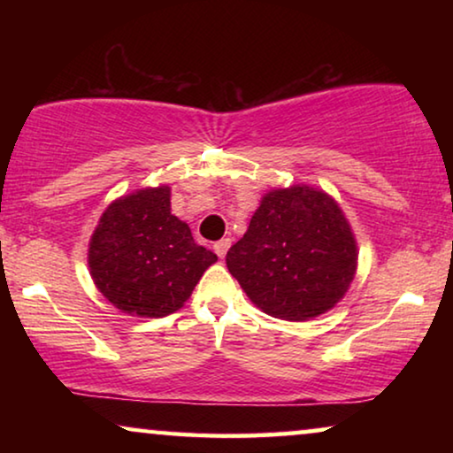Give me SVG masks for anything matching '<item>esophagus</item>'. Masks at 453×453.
Listing matches in <instances>:
<instances>
[{
	"label": "esophagus",
	"mask_w": 453,
	"mask_h": 453,
	"mask_svg": "<svg viewBox=\"0 0 453 453\" xmlns=\"http://www.w3.org/2000/svg\"><path fill=\"white\" fill-rule=\"evenodd\" d=\"M228 247H231V239H220V241H216V243H214L216 256L225 257L226 251H228Z\"/></svg>",
	"instance_id": "1"
}]
</instances>
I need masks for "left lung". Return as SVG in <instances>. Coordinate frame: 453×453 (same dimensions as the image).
I'll list each match as a JSON object with an SVG mask.
<instances>
[{"instance_id":"obj_1","label":"left lung","mask_w":453,"mask_h":453,"mask_svg":"<svg viewBox=\"0 0 453 453\" xmlns=\"http://www.w3.org/2000/svg\"><path fill=\"white\" fill-rule=\"evenodd\" d=\"M226 268L272 318L305 321L342 299L357 268V243L338 203L307 185L264 196Z\"/></svg>"}]
</instances>
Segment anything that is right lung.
Listing matches in <instances>:
<instances>
[{
	"label": "right lung",
	"mask_w": 453,
	"mask_h": 453,
	"mask_svg": "<svg viewBox=\"0 0 453 453\" xmlns=\"http://www.w3.org/2000/svg\"><path fill=\"white\" fill-rule=\"evenodd\" d=\"M216 253L171 214V189H140L111 203L88 250L90 274L117 309L165 318L189 299Z\"/></svg>",
	"instance_id": "1"
}]
</instances>
